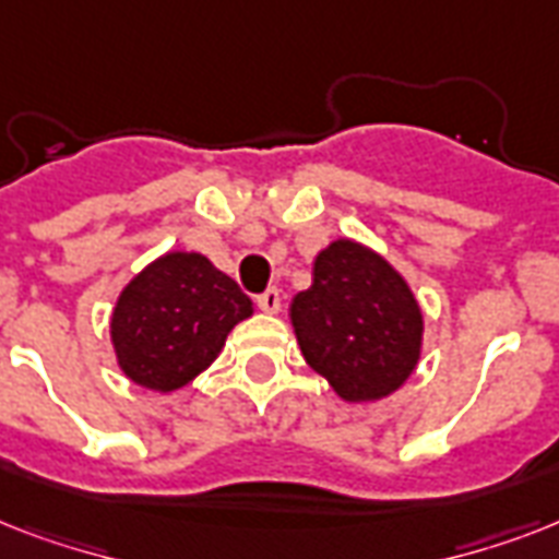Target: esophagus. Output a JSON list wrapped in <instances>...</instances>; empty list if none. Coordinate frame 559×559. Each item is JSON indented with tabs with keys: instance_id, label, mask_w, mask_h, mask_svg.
I'll return each mask as SVG.
<instances>
[{
	"instance_id": "obj_1",
	"label": "esophagus",
	"mask_w": 559,
	"mask_h": 559,
	"mask_svg": "<svg viewBox=\"0 0 559 559\" xmlns=\"http://www.w3.org/2000/svg\"><path fill=\"white\" fill-rule=\"evenodd\" d=\"M258 307H261L263 313H278V310H281V289L270 287L266 293H261V296H258Z\"/></svg>"
}]
</instances>
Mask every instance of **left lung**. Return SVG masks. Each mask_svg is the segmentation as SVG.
<instances>
[{"label":"left lung","mask_w":559,"mask_h":559,"mask_svg":"<svg viewBox=\"0 0 559 559\" xmlns=\"http://www.w3.org/2000/svg\"><path fill=\"white\" fill-rule=\"evenodd\" d=\"M307 366L350 403L380 400L415 371L424 316L380 254L336 240L313 263V284L289 305Z\"/></svg>","instance_id":"1"}]
</instances>
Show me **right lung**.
<instances>
[{"label":"right lung","instance_id":"obj_1","mask_svg":"<svg viewBox=\"0 0 559 559\" xmlns=\"http://www.w3.org/2000/svg\"><path fill=\"white\" fill-rule=\"evenodd\" d=\"M252 316L235 281L197 252H168L139 272L112 313L118 366L133 382L174 391L217 359L228 331Z\"/></svg>","mask_w":559,"mask_h":559}]
</instances>
